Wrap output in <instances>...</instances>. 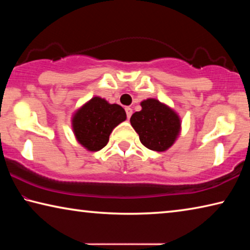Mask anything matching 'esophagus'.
I'll return each mask as SVG.
<instances>
[{"label": "esophagus", "mask_w": 250, "mask_h": 250, "mask_svg": "<svg viewBox=\"0 0 250 250\" xmlns=\"http://www.w3.org/2000/svg\"><path fill=\"white\" fill-rule=\"evenodd\" d=\"M125 113H126V118L130 119V117L132 116V109H131L130 107H126L125 108Z\"/></svg>", "instance_id": "esophagus-1"}]
</instances>
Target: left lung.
Segmentation results:
<instances>
[{
    "instance_id": "1",
    "label": "left lung",
    "mask_w": 250,
    "mask_h": 250,
    "mask_svg": "<svg viewBox=\"0 0 250 250\" xmlns=\"http://www.w3.org/2000/svg\"><path fill=\"white\" fill-rule=\"evenodd\" d=\"M141 111L130 118L131 125L147 149L162 152L172 146L180 133L181 120L174 110L156 99L141 103Z\"/></svg>"
}]
</instances>
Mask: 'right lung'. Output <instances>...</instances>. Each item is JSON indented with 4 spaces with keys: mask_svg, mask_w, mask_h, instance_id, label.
<instances>
[{
    "mask_svg": "<svg viewBox=\"0 0 250 250\" xmlns=\"http://www.w3.org/2000/svg\"><path fill=\"white\" fill-rule=\"evenodd\" d=\"M126 119L125 109L94 97L73 118V130L77 141L89 151H99L109 141L116 126Z\"/></svg>",
    "mask_w": 250,
    "mask_h": 250,
    "instance_id": "1",
    "label": "right lung"
}]
</instances>
